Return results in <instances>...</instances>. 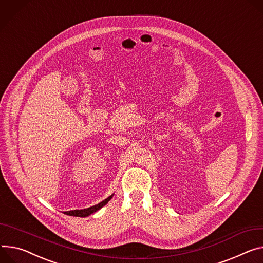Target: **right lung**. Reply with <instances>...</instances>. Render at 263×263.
I'll return each instance as SVG.
<instances>
[{"mask_svg": "<svg viewBox=\"0 0 263 263\" xmlns=\"http://www.w3.org/2000/svg\"><path fill=\"white\" fill-rule=\"evenodd\" d=\"M112 198V195L109 196L107 199H105L104 201L100 202L99 204L97 205H93L91 208H88V209H84V210H74V211H69V212H65L66 215H69V216H74V217H87L89 215H91L92 213L97 212L98 210H100L102 206H104L107 202Z\"/></svg>", "mask_w": 263, "mask_h": 263, "instance_id": "1", "label": "right lung"}]
</instances>
